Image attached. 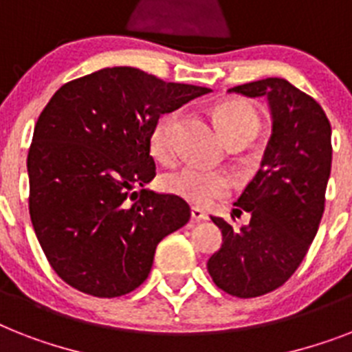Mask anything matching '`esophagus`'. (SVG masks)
<instances>
[{
    "label": "esophagus",
    "instance_id": "obj_1",
    "mask_svg": "<svg viewBox=\"0 0 352 352\" xmlns=\"http://www.w3.org/2000/svg\"><path fill=\"white\" fill-rule=\"evenodd\" d=\"M191 219L197 222H201V221H208V213L202 210H199V208H191Z\"/></svg>",
    "mask_w": 352,
    "mask_h": 352
}]
</instances>
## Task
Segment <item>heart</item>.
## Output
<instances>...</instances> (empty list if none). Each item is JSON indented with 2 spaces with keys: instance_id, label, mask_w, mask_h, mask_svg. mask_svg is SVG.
I'll return each instance as SVG.
<instances>
[{
  "instance_id": "heart-1",
  "label": "heart",
  "mask_w": 352,
  "mask_h": 352,
  "mask_svg": "<svg viewBox=\"0 0 352 352\" xmlns=\"http://www.w3.org/2000/svg\"><path fill=\"white\" fill-rule=\"evenodd\" d=\"M217 121L226 141L245 139L250 142L260 130V116L245 101L222 102L217 110ZM181 122L179 111H168L157 119L150 133L151 153L157 161L171 162L177 155V130ZM162 184L170 193L182 197L195 206H210L231 191V179L219 170H206L195 164H184L170 171Z\"/></svg>"
}]
</instances>
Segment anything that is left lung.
<instances>
[{"instance_id": "left-lung-1", "label": "left lung", "mask_w": 352, "mask_h": 352, "mask_svg": "<svg viewBox=\"0 0 352 352\" xmlns=\"http://www.w3.org/2000/svg\"><path fill=\"white\" fill-rule=\"evenodd\" d=\"M230 92L267 97L273 135L262 168L235 202V213L251 215L250 224L233 228L211 217L222 231V245L208 260V271L228 295L255 298L291 278L318 231L333 157L331 124L313 97L280 77Z\"/></svg>"}]
</instances>
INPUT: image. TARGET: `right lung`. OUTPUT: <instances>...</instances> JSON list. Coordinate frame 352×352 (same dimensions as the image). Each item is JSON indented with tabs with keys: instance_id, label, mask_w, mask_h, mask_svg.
<instances>
[{
	"instance_id": "right-lung-1",
	"label": "right lung",
	"mask_w": 352,
	"mask_h": 352,
	"mask_svg": "<svg viewBox=\"0 0 352 352\" xmlns=\"http://www.w3.org/2000/svg\"><path fill=\"white\" fill-rule=\"evenodd\" d=\"M208 92L113 67L54 94L28 150V211L63 282L113 298L148 278L157 244L191 217L182 197L144 190L155 177L151 128L162 113Z\"/></svg>"
}]
</instances>
